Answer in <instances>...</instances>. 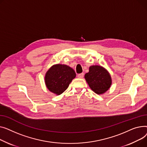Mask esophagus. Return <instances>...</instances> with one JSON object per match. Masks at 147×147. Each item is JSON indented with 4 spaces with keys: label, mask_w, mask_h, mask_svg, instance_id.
Returning <instances> with one entry per match:
<instances>
[{
    "label": "esophagus",
    "mask_w": 147,
    "mask_h": 147,
    "mask_svg": "<svg viewBox=\"0 0 147 147\" xmlns=\"http://www.w3.org/2000/svg\"><path fill=\"white\" fill-rule=\"evenodd\" d=\"M84 76V73H81V74H80L78 75V77L79 78H83Z\"/></svg>",
    "instance_id": "1"
}]
</instances>
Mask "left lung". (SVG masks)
I'll use <instances>...</instances> for the list:
<instances>
[{
	"label": "left lung",
	"instance_id": "8db88e82",
	"mask_svg": "<svg viewBox=\"0 0 147 147\" xmlns=\"http://www.w3.org/2000/svg\"><path fill=\"white\" fill-rule=\"evenodd\" d=\"M85 78L91 89L97 94L107 91L111 84V77L105 68L100 66H91Z\"/></svg>",
	"mask_w": 147,
	"mask_h": 147
}]
</instances>
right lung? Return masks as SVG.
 <instances>
[{
  "instance_id": "1",
  "label": "right lung",
  "mask_w": 147,
  "mask_h": 147,
  "mask_svg": "<svg viewBox=\"0 0 147 147\" xmlns=\"http://www.w3.org/2000/svg\"><path fill=\"white\" fill-rule=\"evenodd\" d=\"M76 74L71 67L65 65H56L47 72L45 82L47 88L57 95L63 93L69 87Z\"/></svg>"
}]
</instances>
